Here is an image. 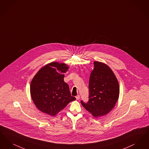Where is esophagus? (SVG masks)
Wrapping results in <instances>:
<instances>
[{
    "instance_id": "obj_1",
    "label": "esophagus",
    "mask_w": 149,
    "mask_h": 149,
    "mask_svg": "<svg viewBox=\"0 0 149 149\" xmlns=\"http://www.w3.org/2000/svg\"><path fill=\"white\" fill-rule=\"evenodd\" d=\"M76 100H79V98H80V96L79 95H77V96H76Z\"/></svg>"
}]
</instances>
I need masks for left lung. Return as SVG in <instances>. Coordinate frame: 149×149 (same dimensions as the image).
Listing matches in <instances>:
<instances>
[{
    "label": "left lung",
    "mask_w": 149,
    "mask_h": 149,
    "mask_svg": "<svg viewBox=\"0 0 149 149\" xmlns=\"http://www.w3.org/2000/svg\"><path fill=\"white\" fill-rule=\"evenodd\" d=\"M91 72L87 103L81 101L84 109L93 116H102L115 107L120 93L119 84L114 73L104 63L94 61Z\"/></svg>",
    "instance_id": "obj_1"
}]
</instances>
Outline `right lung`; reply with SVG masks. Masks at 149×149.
<instances>
[{"mask_svg": "<svg viewBox=\"0 0 149 149\" xmlns=\"http://www.w3.org/2000/svg\"><path fill=\"white\" fill-rule=\"evenodd\" d=\"M68 68L64 63L51 62L40 68L33 78L30 87L31 97L40 111L54 116L76 100L64 81V73Z\"/></svg>", "mask_w": 149, "mask_h": 149, "instance_id": "add662e5", "label": "right lung"}]
</instances>
